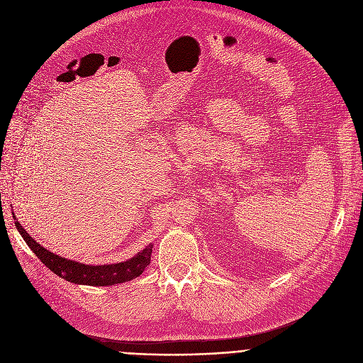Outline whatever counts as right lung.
Masks as SVG:
<instances>
[{
  "mask_svg": "<svg viewBox=\"0 0 363 363\" xmlns=\"http://www.w3.org/2000/svg\"><path fill=\"white\" fill-rule=\"evenodd\" d=\"M13 217H14L18 233L21 234L27 245L31 248V251L40 258L41 263L55 274L65 279L66 281H70L74 284H83V286H97V287L121 284L139 277L150 263V254H152L153 244L146 245L143 250L136 252V255L129 258V260L121 262V263L93 266V264H83L74 260H67V258L51 252L47 248H44L41 244H38L21 227L14 213H13Z\"/></svg>",
  "mask_w": 363,
  "mask_h": 363,
  "instance_id": "right-lung-1",
  "label": "right lung"
}]
</instances>
